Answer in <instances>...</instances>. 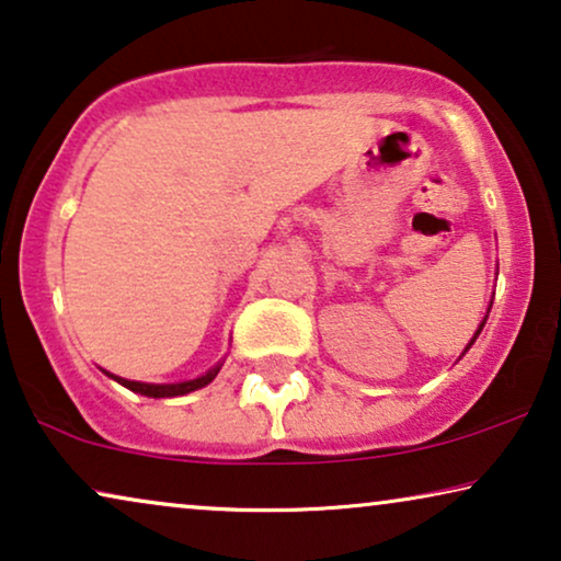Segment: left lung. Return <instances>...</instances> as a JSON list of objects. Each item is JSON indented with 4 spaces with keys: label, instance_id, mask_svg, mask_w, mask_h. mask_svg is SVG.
<instances>
[{
    "label": "left lung",
    "instance_id": "1",
    "mask_svg": "<svg viewBox=\"0 0 561 561\" xmlns=\"http://www.w3.org/2000/svg\"><path fill=\"white\" fill-rule=\"evenodd\" d=\"M490 306H493V301H490ZM490 306H488V313H490ZM488 313H485V319H482V321H480L478 332H474V334H472V340H470V342H467V347H465V352H467V350H470V347H472V344H474V340H478V336H480V332H482V327H485V321H488ZM465 352H462V355H465Z\"/></svg>",
    "mask_w": 561,
    "mask_h": 561
}]
</instances>
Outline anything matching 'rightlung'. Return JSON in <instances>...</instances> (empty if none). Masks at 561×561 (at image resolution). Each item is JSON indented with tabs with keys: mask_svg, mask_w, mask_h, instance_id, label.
<instances>
[{
	"mask_svg": "<svg viewBox=\"0 0 561 561\" xmlns=\"http://www.w3.org/2000/svg\"><path fill=\"white\" fill-rule=\"evenodd\" d=\"M221 365H225V363H217V365L211 367V370H206L204 375H198V378H194V380H181V382H140V380L119 378V375L106 373V370H102V373L106 375V378L117 380L119 386H125L127 390H133V393L148 396V398H173V396L194 393V390L209 386V382L217 378V373L221 370Z\"/></svg>",
	"mask_w": 561,
	"mask_h": 561,
	"instance_id": "obj_1",
	"label": "right lung"
}]
</instances>
